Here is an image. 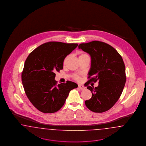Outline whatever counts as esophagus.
Returning a JSON list of instances; mask_svg holds the SVG:
<instances>
[{"label": "esophagus", "instance_id": "esophagus-1", "mask_svg": "<svg viewBox=\"0 0 146 146\" xmlns=\"http://www.w3.org/2000/svg\"><path fill=\"white\" fill-rule=\"evenodd\" d=\"M78 88H79L80 89H81V90H84V89H85V87H84V86H82V85H81V84H79Z\"/></svg>", "mask_w": 146, "mask_h": 146}]
</instances>
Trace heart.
Segmentation results:
<instances>
[{
  "label": "heart",
  "mask_w": 146,
  "mask_h": 146,
  "mask_svg": "<svg viewBox=\"0 0 146 146\" xmlns=\"http://www.w3.org/2000/svg\"><path fill=\"white\" fill-rule=\"evenodd\" d=\"M88 56L87 54H84V53H82V54H80V57H82V56ZM67 57L65 59V60H64V64H65L66 63V62L67 61ZM73 78L75 80H79V77L78 76H77V75H73Z\"/></svg>",
  "instance_id": "heart-1"
}]
</instances>
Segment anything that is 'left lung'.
<instances>
[{
  "instance_id": "obj_1",
  "label": "left lung",
  "mask_w": 146,
  "mask_h": 146,
  "mask_svg": "<svg viewBox=\"0 0 146 146\" xmlns=\"http://www.w3.org/2000/svg\"><path fill=\"white\" fill-rule=\"evenodd\" d=\"M79 49L89 54L91 67L86 86L92 82L99 81V86L87 89L92 97L85 101L89 109L101 113L109 110L117 102L123 92L126 76L121 56L109 44L97 40L79 45Z\"/></svg>"
}]
</instances>
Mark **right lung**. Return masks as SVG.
<instances>
[{
    "mask_svg": "<svg viewBox=\"0 0 146 146\" xmlns=\"http://www.w3.org/2000/svg\"><path fill=\"white\" fill-rule=\"evenodd\" d=\"M76 43L50 42L40 45L27 58L21 78L27 96L42 112L51 113L62 108L71 90L78 84L70 81L57 84L56 72L63 68L64 60Z\"/></svg>",
    "mask_w": 146,
    "mask_h": 146,
    "instance_id": "add662e5",
    "label": "right lung"
}]
</instances>
